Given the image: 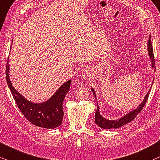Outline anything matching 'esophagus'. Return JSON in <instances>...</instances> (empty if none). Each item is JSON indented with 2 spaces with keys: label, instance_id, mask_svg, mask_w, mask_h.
Segmentation results:
<instances>
[{
  "label": "esophagus",
  "instance_id": "34e87169",
  "mask_svg": "<svg viewBox=\"0 0 160 160\" xmlns=\"http://www.w3.org/2000/svg\"><path fill=\"white\" fill-rule=\"evenodd\" d=\"M92 74V68H84V69H82V78L86 79V80L90 78Z\"/></svg>",
  "mask_w": 160,
  "mask_h": 160
}]
</instances>
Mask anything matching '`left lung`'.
Segmentation results:
<instances>
[{"label":"left lung","instance_id":"8db88e82","mask_svg":"<svg viewBox=\"0 0 160 160\" xmlns=\"http://www.w3.org/2000/svg\"><path fill=\"white\" fill-rule=\"evenodd\" d=\"M151 36L149 35L148 39L147 40V51H148V58L151 60V67L154 69L155 60H154V56H153L152 44H151ZM153 82V80L152 84ZM151 87H152V85H151L150 88H149L148 91L146 94L145 95L144 99H143L142 102H141V103L139 104L136 108H134V110L131 111V112L127 113L126 114H125L124 116L120 117V118L117 119V120H108V119H106L104 117H102L100 113V107H99L98 102H98V108H97V112L95 113V122H96V124H98V126L102 128L111 129V128H120V127L123 126V125L127 124V123L131 122V121L134 120L135 117H137V115L141 112V110H142L143 107H144L145 102H146V101L148 100V98L149 96V94H150ZM91 90L92 91L93 94L94 95V98L97 100V96H96L95 90L93 88H91Z\"/></svg>","mask_w":160,"mask_h":160}]
</instances>
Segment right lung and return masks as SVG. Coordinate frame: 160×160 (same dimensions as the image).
<instances>
[{"label":"right lung","mask_w":160,"mask_h":160,"mask_svg":"<svg viewBox=\"0 0 160 160\" xmlns=\"http://www.w3.org/2000/svg\"><path fill=\"white\" fill-rule=\"evenodd\" d=\"M9 60L8 58L6 72L7 84L18 108L23 113L24 117L33 125L41 128L53 129L59 127L61 125L63 117L62 102L69 90L72 80H68L61 85L48 100L36 103L24 98L12 86L9 76Z\"/></svg>","instance_id":"right-lung-1"}]
</instances>
